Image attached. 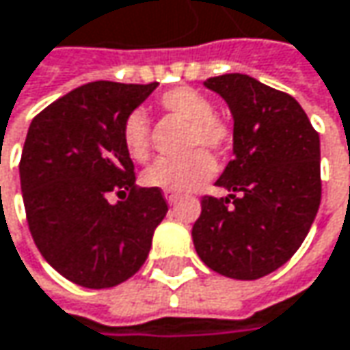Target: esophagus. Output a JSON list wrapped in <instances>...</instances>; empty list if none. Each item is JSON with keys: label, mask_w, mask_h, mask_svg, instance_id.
<instances>
[{"label": "esophagus", "mask_w": 350, "mask_h": 350, "mask_svg": "<svg viewBox=\"0 0 350 350\" xmlns=\"http://www.w3.org/2000/svg\"><path fill=\"white\" fill-rule=\"evenodd\" d=\"M165 199H167V203H169V205H177V201H179V196H173V193H165Z\"/></svg>", "instance_id": "obj_1"}]
</instances>
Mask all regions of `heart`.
<instances>
[{"label": "heart", "mask_w": 350, "mask_h": 350, "mask_svg": "<svg viewBox=\"0 0 350 350\" xmlns=\"http://www.w3.org/2000/svg\"><path fill=\"white\" fill-rule=\"evenodd\" d=\"M157 105L167 116L187 124L183 147L189 154L183 159L157 161L143 173V183L147 187L163 189L165 193L187 196L209 181L215 173L213 159L205 151L196 149H207L213 153L226 151L232 143V129L224 118L213 114V105L209 98L189 86H177L163 92L157 98ZM122 145L133 161L143 163L149 159L151 129L147 116L141 110H135L124 118Z\"/></svg>", "instance_id": "1"}]
</instances>
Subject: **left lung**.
<instances>
[{
	"mask_svg": "<svg viewBox=\"0 0 350 350\" xmlns=\"http://www.w3.org/2000/svg\"><path fill=\"white\" fill-rule=\"evenodd\" d=\"M234 116V159L205 196L191 236L213 272L258 280L294 256L321 205V139L286 92L247 74L207 78Z\"/></svg>",
	"mask_w": 350,
	"mask_h": 350,
	"instance_id": "left-lung-1",
	"label": "left lung"
}]
</instances>
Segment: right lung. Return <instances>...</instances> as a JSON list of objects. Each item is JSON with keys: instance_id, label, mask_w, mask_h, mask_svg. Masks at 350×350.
<instances>
[{"instance_id": "1", "label": "right lung", "mask_w": 350, "mask_h": 350, "mask_svg": "<svg viewBox=\"0 0 350 350\" xmlns=\"http://www.w3.org/2000/svg\"><path fill=\"white\" fill-rule=\"evenodd\" d=\"M154 88L88 82L27 129L20 161L27 226L46 262L74 284L100 290L137 274L169 209L161 189L137 187L122 145L124 118Z\"/></svg>"}]
</instances>
